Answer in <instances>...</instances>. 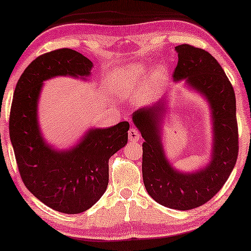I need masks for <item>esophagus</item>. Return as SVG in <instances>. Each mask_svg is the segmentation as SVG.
Here are the masks:
<instances>
[{"label": "esophagus", "instance_id": "esophagus-1", "mask_svg": "<svg viewBox=\"0 0 251 251\" xmlns=\"http://www.w3.org/2000/svg\"><path fill=\"white\" fill-rule=\"evenodd\" d=\"M128 139L131 142H137L140 140V132L136 128H130L128 131Z\"/></svg>", "mask_w": 251, "mask_h": 251}]
</instances>
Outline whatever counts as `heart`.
<instances>
[{"mask_svg": "<svg viewBox=\"0 0 251 251\" xmlns=\"http://www.w3.org/2000/svg\"><path fill=\"white\" fill-rule=\"evenodd\" d=\"M148 72V68L142 65H137L135 67L130 68V70L127 72L126 81L130 85H136L141 82L142 76Z\"/></svg>", "mask_w": 251, "mask_h": 251, "instance_id": "heart-1", "label": "heart"}]
</instances>
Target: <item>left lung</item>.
Returning <instances> with one entry per match:
<instances>
[{
  "label": "left lung",
  "mask_w": 251,
  "mask_h": 251,
  "mask_svg": "<svg viewBox=\"0 0 251 251\" xmlns=\"http://www.w3.org/2000/svg\"><path fill=\"white\" fill-rule=\"evenodd\" d=\"M178 65L173 78L204 99L210 110L211 150L209 161L193 172L176 168L165 152L163 121L169 108V94L152 105L132 113L141 132L142 178L152 199L165 207L190 210L211 200L226 183L238 154L236 100L225 71L209 52L182 44L175 47Z\"/></svg>",
  "instance_id": "1"
}]
</instances>
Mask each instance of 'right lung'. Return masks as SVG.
<instances>
[{"label": "right lung", "instance_id": "add662e5", "mask_svg": "<svg viewBox=\"0 0 251 251\" xmlns=\"http://www.w3.org/2000/svg\"><path fill=\"white\" fill-rule=\"evenodd\" d=\"M93 67L76 50L47 52L26 67L14 92L9 137L21 179L37 200L63 214L86 211L100 200L109 183V158L128 140V122L90 127L68 149L44 138L39 121L44 82L57 76L88 81Z\"/></svg>", "mask_w": 251, "mask_h": 251}]
</instances>
